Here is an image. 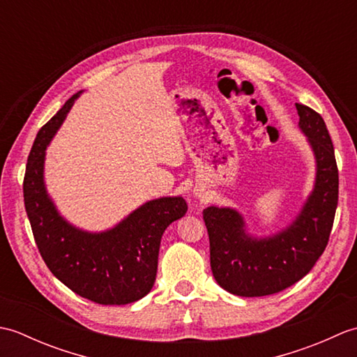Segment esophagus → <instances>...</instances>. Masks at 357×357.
Instances as JSON below:
<instances>
[{
  "label": "esophagus",
  "mask_w": 357,
  "mask_h": 357,
  "mask_svg": "<svg viewBox=\"0 0 357 357\" xmlns=\"http://www.w3.org/2000/svg\"><path fill=\"white\" fill-rule=\"evenodd\" d=\"M193 196H195V198H196V199H204V196H202L201 193H198V192H196V193H193Z\"/></svg>",
  "instance_id": "1"
}]
</instances>
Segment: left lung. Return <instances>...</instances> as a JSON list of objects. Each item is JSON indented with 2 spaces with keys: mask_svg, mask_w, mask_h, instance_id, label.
Segmentation results:
<instances>
[{
  "mask_svg": "<svg viewBox=\"0 0 357 357\" xmlns=\"http://www.w3.org/2000/svg\"><path fill=\"white\" fill-rule=\"evenodd\" d=\"M296 109L299 130L313 151L316 174L313 190L293 221L276 233L255 236L236 208L210 206L202 211L216 282L242 298L275 294L296 284L328 244L339 195L335 149L319 113L302 104Z\"/></svg>",
  "mask_w": 357,
  "mask_h": 357,
  "instance_id": "8db88e82",
  "label": "left lung"
}]
</instances>
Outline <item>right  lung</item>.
Returning a JSON list of instances; mask_svg holds the SVG:
<instances>
[{
  "label": "right lung",
  "mask_w": 357,
  "mask_h": 357,
  "mask_svg": "<svg viewBox=\"0 0 357 357\" xmlns=\"http://www.w3.org/2000/svg\"><path fill=\"white\" fill-rule=\"evenodd\" d=\"M81 93L36 135L22 185L27 218L45 265L66 287L96 304H132L153 287L161 238L187 213V202L183 196L147 201L104 231L82 230L59 213L44 181L45 150Z\"/></svg>",
  "instance_id": "add662e5"
}]
</instances>
